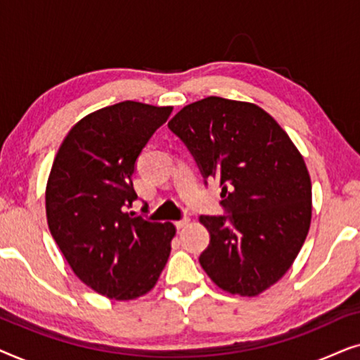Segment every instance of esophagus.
<instances>
[{
  "instance_id": "34e87169",
  "label": "esophagus",
  "mask_w": 360,
  "mask_h": 360,
  "mask_svg": "<svg viewBox=\"0 0 360 360\" xmlns=\"http://www.w3.org/2000/svg\"><path fill=\"white\" fill-rule=\"evenodd\" d=\"M188 223H190L188 218H181L179 221H175V226H176V229H181V228H185Z\"/></svg>"
}]
</instances>
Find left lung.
Wrapping results in <instances>:
<instances>
[{"instance_id":"obj_1","label":"left lung","mask_w":360,"mask_h":360,"mask_svg":"<svg viewBox=\"0 0 360 360\" xmlns=\"http://www.w3.org/2000/svg\"><path fill=\"white\" fill-rule=\"evenodd\" d=\"M221 186L223 216H200L210 244L200 255L224 292L255 297L292 267L311 223V180L302 154L269 112L252 103L208 96L169 122Z\"/></svg>"}]
</instances>
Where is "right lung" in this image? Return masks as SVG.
Segmentation results:
<instances>
[{"label": "right lung", "instance_id": "1", "mask_svg": "<svg viewBox=\"0 0 360 360\" xmlns=\"http://www.w3.org/2000/svg\"><path fill=\"white\" fill-rule=\"evenodd\" d=\"M170 112L137 101L101 108L72 127L53 159L49 229L77 277L108 298L150 292L169 260L175 226L127 210L137 157Z\"/></svg>", "mask_w": 360, "mask_h": 360}]
</instances>
